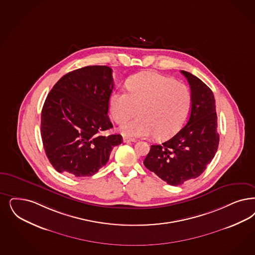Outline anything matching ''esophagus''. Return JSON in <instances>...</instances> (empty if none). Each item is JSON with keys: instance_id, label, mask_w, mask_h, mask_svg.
<instances>
[{"instance_id": "34e87169", "label": "esophagus", "mask_w": 255, "mask_h": 255, "mask_svg": "<svg viewBox=\"0 0 255 255\" xmlns=\"http://www.w3.org/2000/svg\"><path fill=\"white\" fill-rule=\"evenodd\" d=\"M133 138H128V137H123V142L127 143V142H134Z\"/></svg>"}]
</instances>
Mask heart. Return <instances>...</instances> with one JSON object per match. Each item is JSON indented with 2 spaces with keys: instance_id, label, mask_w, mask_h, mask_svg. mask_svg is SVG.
Returning a JSON list of instances; mask_svg holds the SVG:
<instances>
[{
  "instance_id": "b5f03b06",
  "label": "heart",
  "mask_w": 255,
  "mask_h": 255,
  "mask_svg": "<svg viewBox=\"0 0 255 255\" xmlns=\"http://www.w3.org/2000/svg\"><path fill=\"white\" fill-rule=\"evenodd\" d=\"M128 92L117 89L109 98V113L115 123H125L120 132L129 137L167 139L179 129L190 106V93L185 85L153 71L140 72L127 81Z\"/></svg>"
}]
</instances>
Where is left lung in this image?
Returning <instances> with one entry per match:
<instances>
[{
  "instance_id": "obj_1",
  "label": "left lung",
  "mask_w": 255,
  "mask_h": 255,
  "mask_svg": "<svg viewBox=\"0 0 255 255\" xmlns=\"http://www.w3.org/2000/svg\"><path fill=\"white\" fill-rule=\"evenodd\" d=\"M191 90L188 121L173 137L151 145L144 165L170 185H180L202 174L220 142L215 97L202 80L181 71Z\"/></svg>"
}]
</instances>
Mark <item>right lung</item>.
Segmentation results:
<instances>
[{
	"instance_id": "obj_1",
	"label": "right lung",
	"mask_w": 255,
	"mask_h": 255,
	"mask_svg": "<svg viewBox=\"0 0 255 255\" xmlns=\"http://www.w3.org/2000/svg\"><path fill=\"white\" fill-rule=\"evenodd\" d=\"M114 89L112 70L88 66L70 71L53 86L41 112V138L46 155L60 173L95 174L106 166L121 134L104 135L113 128L107 116Z\"/></svg>"
}]
</instances>
